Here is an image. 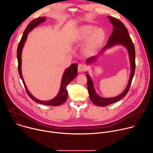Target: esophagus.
<instances>
[{
  "instance_id": "obj_1",
  "label": "esophagus",
  "mask_w": 153,
  "mask_h": 153,
  "mask_svg": "<svg viewBox=\"0 0 153 153\" xmlns=\"http://www.w3.org/2000/svg\"><path fill=\"white\" fill-rule=\"evenodd\" d=\"M78 72L79 73H82L86 70V67L83 64H79L78 65V68H77Z\"/></svg>"
}]
</instances>
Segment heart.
<instances>
[{"instance_id": "obj_1", "label": "heart", "mask_w": 153, "mask_h": 153, "mask_svg": "<svg viewBox=\"0 0 153 153\" xmlns=\"http://www.w3.org/2000/svg\"><path fill=\"white\" fill-rule=\"evenodd\" d=\"M106 37V33L103 29L92 25H83L79 28L76 34V40L80 42L86 40L84 49L88 54H93L102 45Z\"/></svg>"}]
</instances>
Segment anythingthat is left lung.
I'll list each match as a JSON object with an SVG mask.
<instances>
[{"instance_id": "8db88e82", "label": "left lung", "mask_w": 153, "mask_h": 153, "mask_svg": "<svg viewBox=\"0 0 153 153\" xmlns=\"http://www.w3.org/2000/svg\"><path fill=\"white\" fill-rule=\"evenodd\" d=\"M108 18L110 19L111 24L113 26V30L110 37L108 39L107 44L102 48L101 51L98 54L97 56H93L88 58L86 60V63L89 64L90 63L94 62V61H95V60L97 59V57L100 55L105 49H107L116 45H122L126 47L128 51L131 64V74L128 85L124 91L118 96L113 98H103L98 96L95 91L93 83L90 76L88 74L86 75L87 79H88V81H87V87H88L90 100L94 105L99 106H105L106 105L118 102L126 95L129 91L131 85L136 68V53L134 45L131 39L129 37L127 28L119 19H117L111 16H108Z\"/></svg>"}]
</instances>
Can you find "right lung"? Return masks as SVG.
Masks as SVG:
<instances>
[{
    "mask_svg": "<svg viewBox=\"0 0 153 153\" xmlns=\"http://www.w3.org/2000/svg\"><path fill=\"white\" fill-rule=\"evenodd\" d=\"M45 19H46L45 17H42L37 18L35 20H32L31 22H30V23L28 25L25 30L24 31L23 36L22 37L18 45L17 50V57L18 60V71H19V76L22 80L23 82L26 91L28 95L30 96V97L31 99H33L36 102L42 104V105H49V106H59L63 104L65 101L67 100L68 98V91L67 90V86L77 76V67H78V65L76 63L72 64L71 65H70V67H68L67 69L65 70L63 73V75L62 76L61 86H60V88L59 94L55 98L48 101L40 100L39 99H36L31 94V93L28 90L27 87L25 83L22 75V71H21V63H22L21 54H22V51L24 45L25 44V42L27 40L28 34L30 33V31L33 30L39 24L43 22L45 20Z\"/></svg>",
    "mask_w": 153,
    "mask_h": 153,
    "instance_id": "add662e5",
    "label": "right lung"
}]
</instances>
